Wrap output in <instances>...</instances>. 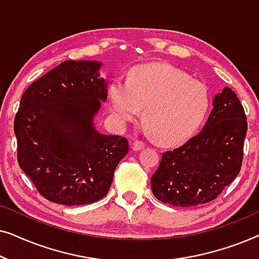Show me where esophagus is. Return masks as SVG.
Wrapping results in <instances>:
<instances>
[{
    "label": "esophagus",
    "instance_id": "34e87169",
    "mask_svg": "<svg viewBox=\"0 0 259 259\" xmlns=\"http://www.w3.org/2000/svg\"><path fill=\"white\" fill-rule=\"evenodd\" d=\"M143 148H145L144 141H141V140L134 141V144H133V150L134 151H140V150H143Z\"/></svg>",
    "mask_w": 259,
    "mask_h": 259
}]
</instances>
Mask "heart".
Returning <instances> with one entry per match:
<instances>
[{
  "label": "heart",
  "mask_w": 259,
  "mask_h": 259,
  "mask_svg": "<svg viewBox=\"0 0 259 259\" xmlns=\"http://www.w3.org/2000/svg\"><path fill=\"white\" fill-rule=\"evenodd\" d=\"M109 104L119 122L136 119L144 108L147 131L166 145L184 143L197 132L211 105L207 86L165 63L134 68L128 81L109 86Z\"/></svg>",
  "instance_id": "obj_1"
}]
</instances>
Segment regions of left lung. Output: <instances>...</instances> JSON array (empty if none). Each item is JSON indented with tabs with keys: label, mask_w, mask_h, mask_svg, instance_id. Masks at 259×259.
<instances>
[{
	"label": "left lung",
	"mask_w": 259,
	"mask_h": 259,
	"mask_svg": "<svg viewBox=\"0 0 259 259\" xmlns=\"http://www.w3.org/2000/svg\"><path fill=\"white\" fill-rule=\"evenodd\" d=\"M212 105L197 136L162 153L151 178L152 192L162 203L182 207L210 203L238 176L247 131L245 111L229 87Z\"/></svg>",
	"instance_id": "obj_1"
}]
</instances>
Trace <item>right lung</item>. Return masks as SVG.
Instances as JSON below:
<instances>
[{
	"label": "right lung",
	"mask_w": 259,
	"mask_h": 259,
	"mask_svg": "<svg viewBox=\"0 0 259 259\" xmlns=\"http://www.w3.org/2000/svg\"><path fill=\"white\" fill-rule=\"evenodd\" d=\"M100 66L68 60L34 81L21 98L14 119L17 162L53 203L100 200L128 153L125 137L104 136L92 123L100 100L107 98Z\"/></svg>",
	"instance_id": "obj_1"
}]
</instances>
